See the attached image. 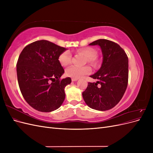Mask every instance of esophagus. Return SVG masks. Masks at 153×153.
<instances>
[{
    "instance_id": "34e87169",
    "label": "esophagus",
    "mask_w": 153,
    "mask_h": 153,
    "mask_svg": "<svg viewBox=\"0 0 153 153\" xmlns=\"http://www.w3.org/2000/svg\"><path fill=\"white\" fill-rule=\"evenodd\" d=\"M78 79V78H71V80H72V82H75V81H77Z\"/></svg>"
}]
</instances>
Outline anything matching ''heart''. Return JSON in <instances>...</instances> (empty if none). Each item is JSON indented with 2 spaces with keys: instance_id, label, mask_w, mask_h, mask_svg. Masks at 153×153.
I'll use <instances>...</instances> for the list:
<instances>
[{
  "instance_id": "1",
  "label": "heart",
  "mask_w": 153,
  "mask_h": 153,
  "mask_svg": "<svg viewBox=\"0 0 153 153\" xmlns=\"http://www.w3.org/2000/svg\"><path fill=\"white\" fill-rule=\"evenodd\" d=\"M78 52L81 53L87 58V61L95 64L96 62L97 52L94 48L91 47H86L81 48L78 50ZM72 55L70 51L65 50L62 52L59 56V61L62 66H66L69 65L71 62ZM91 71L89 66H71L69 67L66 70V74L68 76L73 78H79L87 74H89Z\"/></svg>"
}]
</instances>
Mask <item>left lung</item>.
Wrapping results in <instances>:
<instances>
[{
	"mask_svg": "<svg viewBox=\"0 0 153 153\" xmlns=\"http://www.w3.org/2000/svg\"><path fill=\"white\" fill-rule=\"evenodd\" d=\"M89 45L100 46L103 59L99 70L90 76L98 80L96 83H88L82 96L90 108L108 110L119 102L126 90L128 58L124 50L112 41L101 39Z\"/></svg>",
	"mask_w": 153,
	"mask_h": 153,
	"instance_id": "1",
	"label": "left lung"
}]
</instances>
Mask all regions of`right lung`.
I'll use <instances>...</instances> for the list:
<instances>
[{
  "label": "right lung",
  "instance_id": "1",
  "mask_svg": "<svg viewBox=\"0 0 153 153\" xmlns=\"http://www.w3.org/2000/svg\"><path fill=\"white\" fill-rule=\"evenodd\" d=\"M66 50L49 41L39 40L27 45L18 57L16 71L22 94L39 112L56 110L65 99L64 88L71 79L61 78L64 70L58 59Z\"/></svg>",
  "mask_w": 153,
  "mask_h": 153
}]
</instances>
